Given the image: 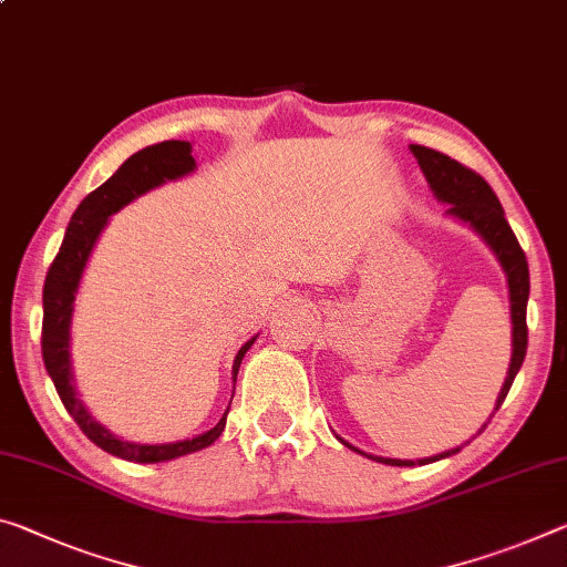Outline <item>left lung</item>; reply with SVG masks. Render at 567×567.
Wrapping results in <instances>:
<instances>
[{"mask_svg": "<svg viewBox=\"0 0 567 567\" xmlns=\"http://www.w3.org/2000/svg\"><path fill=\"white\" fill-rule=\"evenodd\" d=\"M409 148H411L413 158H416V164L421 166V171H424L431 194H434L442 204H446V217L466 224L474 235L482 237V241L492 249V255L497 257L502 272H505V277H507L509 318H512V358H509V368H507V379H505V383H502L497 403H494V411H497L502 406V401L507 399L509 385H512V381H515L519 368H523L525 353H527V298H529L527 257H525L523 247H519L515 231L509 229V224L505 219V209H502L497 194L492 192V186L484 182L480 174H474L472 168L462 166L460 161L449 158L446 154H439V151H434V148L416 146V143ZM494 411H492V416H494ZM487 424H489V419H487ZM484 426L477 431V434H482ZM336 439L340 444H346L348 449H353V452L368 456V460L391 464V466L431 464V462L446 460V456H454L456 452H462V446H464L462 444L456 449H446V452H442V454H434V456H426V460L413 462V460H385V456L365 454V452H361V449H355L353 444H348L346 439H340L338 434H336Z\"/></svg>", "mask_w": 567, "mask_h": 567, "instance_id": "1", "label": "left lung"}]
</instances>
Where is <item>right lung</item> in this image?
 Returning a JSON list of instances; mask_svg holds the SVG:
<instances>
[{
	"label": "right lung",
	"mask_w": 567,
	"mask_h": 567,
	"mask_svg": "<svg viewBox=\"0 0 567 567\" xmlns=\"http://www.w3.org/2000/svg\"><path fill=\"white\" fill-rule=\"evenodd\" d=\"M196 171V161L192 156V143L188 141H164L156 146H148L133 154L125 164L107 178L103 186H97L93 194H87L73 214L68 224L65 239L58 251L55 262H52L48 280H44L42 290V358L44 368H48L52 383H55L58 396L62 406L68 409L75 424L83 429V434L101 446L103 452L121 456L125 462L138 464H158L171 462L178 456L202 452V449L212 446L221 436L224 426H227V411L221 413L217 426L209 431H202L192 439H182V442L168 444H138L128 442V439L115 436L111 429H105L97 421L90 409L83 403L75 385V371H73V355H70V338H73V312H75V298L80 290V280L87 267V259L93 255L95 241L101 239L103 229L115 212H121L125 204H131L138 196L148 194L151 188L164 186L166 182H176ZM259 336V332H257ZM249 338L245 346L239 348L235 355V365H231V375L239 373L241 358H245L251 343L257 340ZM235 396V393H231ZM231 403V401H229Z\"/></svg>",
	"instance_id": "obj_1"
}]
</instances>
